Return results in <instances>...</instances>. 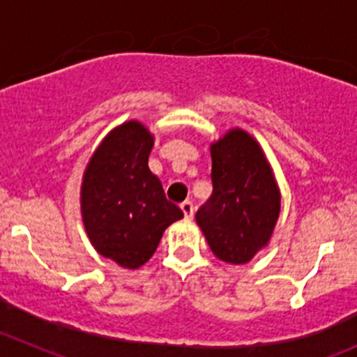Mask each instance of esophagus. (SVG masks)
<instances>
[{
    "mask_svg": "<svg viewBox=\"0 0 357 357\" xmlns=\"http://www.w3.org/2000/svg\"><path fill=\"white\" fill-rule=\"evenodd\" d=\"M181 211L183 214H185V218H192L193 216V202L192 200H185V202L181 204Z\"/></svg>",
    "mask_w": 357,
    "mask_h": 357,
    "instance_id": "esophagus-1",
    "label": "esophagus"
}]
</instances>
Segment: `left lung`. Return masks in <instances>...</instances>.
<instances>
[{"instance_id":"1","label":"left lung","mask_w":357,"mask_h":357,"mask_svg":"<svg viewBox=\"0 0 357 357\" xmlns=\"http://www.w3.org/2000/svg\"><path fill=\"white\" fill-rule=\"evenodd\" d=\"M213 195L195 214L211 251L244 265L268 245L281 214V190L258 141L230 129L211 143Z\"/></svg>"}]
</instances>
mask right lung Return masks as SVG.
<instances>
[{
	"label": "right lung",
	"instance_id": "1",
	"mask_svg": "<svg viewBox=\"0 0 357 357\" xmlns=\"http://www.w3.org/2000/svg\"><path fill=\"white\" fill-rule=\"evenodd\" d=\"M153 143V134L137 120L109 130L86 164L79 190L91 244L130 271L153 256L165 228L183 218L148 167Z\"/></svg>",
	"mask_w": 357,
	"mask_h": 357
}]
</instances>
